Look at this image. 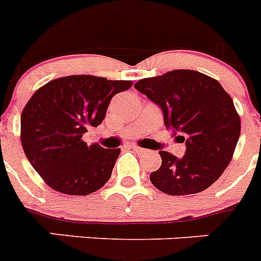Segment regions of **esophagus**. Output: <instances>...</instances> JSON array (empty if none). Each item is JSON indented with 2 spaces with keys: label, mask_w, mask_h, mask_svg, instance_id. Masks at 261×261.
I'll list each match as a JSON object with an SVG mask.
<instances>
[{
  "label": "esophagus",
  "mask_w": 261,
  "mask_h": 261,
  "mask_svg": "<svg viewBox=\"0 0 261 261\" xmlns=\"http://www.w3.org/2000/svg\"><path fill=\"white\" fill-rule=\"evenodd\" d=\"M131 148H133L134 151H135V152H137V153H144V152H147V149L142 148V147H138V146H131Z\"/></svg>",
  "instance_id": "obj_1"
}]
</instances>
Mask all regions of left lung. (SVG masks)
<instances>
[{
  "instance_id": "obj_1",
  "label": "left lung",
  "mask_w": 261,
  "mask_h": 261,
  "mask_svg": "<svg viewBox=\"0 0 261 261\" xmlns=\"http://www.w3.org/2000/svg\"><path fill=\"white\" fill-rule=\"evenodd\" d=\"M135 89L162 109L164 124L187 146L181 159L160 151L149 180L171 196L199 193L221 177L240 135V118L221 84L197 71L176 69L139 80Z\"/></svg>"
}]
</instances>
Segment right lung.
Segmentation results:
<instances>
[{
  "label": "right lung",
  "instance_id": "obj_1",
  "mask_svg": "<svg viewBox=\"0 0 261 261\" xmlns=\"http://www.w3.org/2000/svg\"><path fill=\"white\" fill-rule=\"evenodd\" d=\"M133 83L77 74L52 80L33 94L21 115L24 155L46 184L87 196L112 176L119 148L88 146L83 135L102 123L113 97Z\"/></svg>",
  "mask_w": 261,
  "mask_h": 261
}]
</instances>
